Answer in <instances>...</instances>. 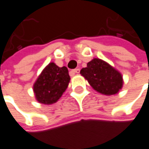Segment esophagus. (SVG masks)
<instances>
[{
    "instance_id": "obj_1",
    "label": "esophagus",
    "mask_w": 149,
    "mask_h": 149,
    "mask_svg": "<svg viewBox=\"0 0 149 149\" xmlns=\"http://www.w3.org/2000/svg\"><path fill=\"white\" fill-rule=\"evenodd\" d=\"M72 72L73 73H79V72H80V68H76V69H73Z\"/></svg>"
}]
</instances>
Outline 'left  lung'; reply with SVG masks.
I'll return each mask as SVG.
<instances>
[{
    "instance_id": "8db88e82",
    "label": "left lung",
    "mask_w": 149,
    "mask_h": 149,
    "mask_svg": "<svg viewBox=\"0 0 149 149\" xmlns=\"http://www.w3.org/2000/svg\"><path fill=\"white\" fill-rule=\"evenodd\" d=\"M84 77L95 90L104 95H114L122 88L121 74L111 65L100 59L95 58L81 70Z\"/></svg>"
}]
</instances>
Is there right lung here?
I'll use <instances>...</instances> for the list:
<instances>
[{
  "instance_id": "right-lung-1",
  "label": "right lung",
  "mask_w": 149,
  "mask_h": 149,
  "mask_svg": "<svg viewBox=\"0 0 149 149\" xmlns=\"http://www.w3.org/2000/svg\"><path fill=\"white\" fill-rule=\"evenodd\" d=\"M69 81L66 67L60 68L54 63L49 64L34 84L33 90L38 102L45 104L56 102L66 90Z\"/></svg>"
}]
</instances>
